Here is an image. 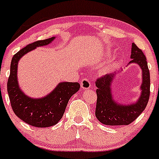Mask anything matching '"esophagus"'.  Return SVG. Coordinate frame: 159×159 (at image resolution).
I'll use <instances>...</instances> for the list:
<instances>
[{
  "instance_id": "obj_1",
  "label": "esophagus",
  "mask_w": 159,
  "mask_h": 159,
  "mask_svg": "<svg viewBox=\"0 0 159 159\" xmlns=\"http://www.w3.org/2000/svg\"><path fill=\"white\" fill-rule=\"evenodd\" d=\"M80 84H81L82 89H89V88H90V86H91L90 81H89V80L88 79H86V78H84V79L82 80Z\"/></svg>"
}]
</instances>
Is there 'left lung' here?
<instances>
[{"mask_svg": "<svg viewBox=\"0 0 159 159\" xmlns=\"http://www.w3.org/2000/svg\"><path fill=\"white\" fill-rule=\"evenodd\" d=\"M132 60L129 63H138L142 70V94L135 104H117L113 100L111 93V83L114 74L106 75L96 79L97 86L96 114V118L101 123L106 125H129L135 121L145 110L150 96V73L143 52L135 43L132 44L131 52Z\"/></svg>", "mask_w": 159, "mask_h": 159, "instance_id": "left-lung-1", "label": "left lung"}]
</instances>
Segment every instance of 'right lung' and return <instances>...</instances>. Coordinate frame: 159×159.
Wrapping results in <instances>:
<instances>
[{
	"label": "right lung",
	"mask_w": 159,
	"mask_h": 159,
	"mask_svg": "<svg viewBox=\"0 0 159 159\" xmlns=\"http://www.w3.org/2000/svg\"><path fill=\"white\" fill-rule=\"evenodd\" d=\"M54 37L38 40L28 44L14 55L8 78L7 93L13 111L22 121L38 128L53 126L63 117L69 99L80 89L79 83L63 82L50 94L41 99H31L24 95L18 86L17 78V63L21 57L37 47L51 43Z\"/></svg>",
	"instance_id": "right-lung-1"
}]
</instances>
